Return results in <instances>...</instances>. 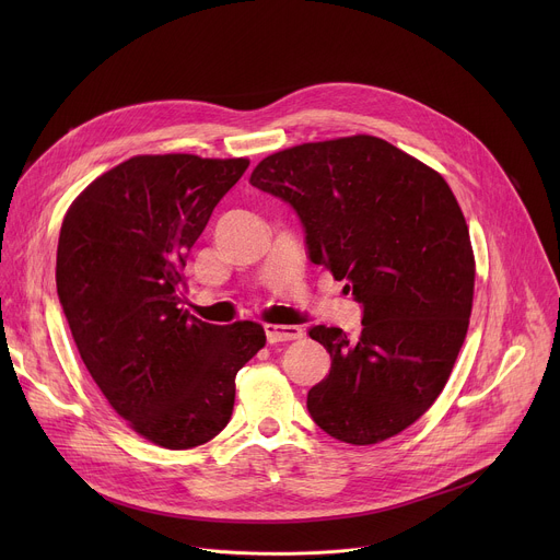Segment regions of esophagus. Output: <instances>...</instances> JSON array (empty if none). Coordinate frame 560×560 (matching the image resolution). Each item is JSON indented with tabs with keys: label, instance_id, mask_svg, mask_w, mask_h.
<instances>
[{
	"label": "esophagus",
	"instance_id": "1",
	"mask_svg": "<svg viewBox=\"0 0 560 560\" xmlns=\"http://www.w3.org/2000/svg\"><path fill=\"white\" fill-rule=\"evenodd\" d=\"M268 343H281V341H294L303 337V330L299 326H277V324H266L264 326Z\"/></svg>",
	"mask_w": 560,
	"mask_h": 560
}]
</instances>
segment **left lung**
Returning a JSON list of instances; mask_svg holds the SVG:
<instances>
[{
    "instance_id": "left-lung-1",
    "label": "left lung",
    "mask_w": 560,
    "mask_h": 560,
    "mask_svg": "<svg viewBox=\"0 0 560 560\" xmlns=\"http://www.w3.org/2000/svg\"><path fill=\"white\" fill-rule=\"evenodd\" d=\"M250 184L292 206L310 261L363 307L359 339L310 330L332 359L307 392L312 421L352 445L404 432L436 401L469 326L474 255L450 186L370 135L275 152Z\"/></svg>"
}]
</instances>
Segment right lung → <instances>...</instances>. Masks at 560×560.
I'll list each match as a JSON object with an SVG mask.
<instances>
[{
  "mask_svg": "<svg viewBox=\"0 0 560 560\" xmlns=\"http://www.w3.org/2000/svg\"><path fill=\"white\" fill-rule=\"evenodd\" d=\"M248 159L139 154L95 179L63 217L57 294L74 346L113 410L143 439L190 450L234 408V376L259 324L188 314L186 259Z\"/></svg>",
  "mask_w": 560,
  "mask_h": 560,
  "instance_id": "add662e5",
  "label": "right lung"
}]
</instances>
